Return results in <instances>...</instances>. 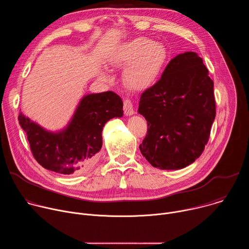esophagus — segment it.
I'll use <instances>...</instances> for the list:
<instances>
[{"label": "esophagus", "instance_id": "34e87169", "mask_svg": "<svg viewBox=\"0 0 249 249\" xmlns=\"http://www.w3.org/2000/svg\"><path fill=\"white\" fill-rule=\"evenodd\" d=\"M123 109H124V112L127 116H130V115H133L134 114V107H133V102L131 99L129 98H126L123 102Z\"/></svg>", "mask_w": 249, "mask_h": 249}]
</instances>
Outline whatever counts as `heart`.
I'll use <instances>...</instances> for the list:
<instances>
[{
  "label": "heart",
  "instance_id": "heart-1",
  "mask_svg": "<svg viewBox=\"0 0 249 249\" xmlns=\"http://www.w3.org/2000/svg\"><path fill=\"white\" fill-rule=\"evenodd\" d=\"M168 58L166 47L147 37H138L122 44L111 56L109 63L115 67H127L124 81L133 89L152 87ZM104 77V76H103Z\"/></svg>",
  "mask_w": 249,
  "mask_h": 249
}]
</instances>
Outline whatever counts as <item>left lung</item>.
Instances as JSON below:
<instances>
[{
  "label": "left lung",
  "mask_w": 249,
  "mask_h": 249,
  "mask_svg": "<svg viewBox=\"0 0 249 249\" xmlns=\"http://www.w3.org/2000/svg\"><path fill=\"white\" fill-rule=\"evenodd\" d=\"M138 112L148 123L140 151L160 169H180L198 159L216 117L214 82L195 52L177 55L141 95Z\"/></svg>",
  "instance_id": "left-lung-1"
}]
</instances>
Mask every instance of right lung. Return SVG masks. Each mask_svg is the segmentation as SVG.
Here are the masks:
<instances>
[{"mask_svg":"<svg viewBox=\"0 0 249 249\" xmlns=\"http://www.w3.org/2000/svg\"><path fill=\"white\" fill-rule=\"evenodd\" d=\"M123 102L113 91L84 96L61 132H49L25 117L18 122L27 135L30 151L44 168L61 174H74L89 168L102 147V129L111 118L122 117Z\"/></svg>","mask_w":249,"mask_h":249,"instance_id":"add662e5","label":"right lung"}]
</instances>
